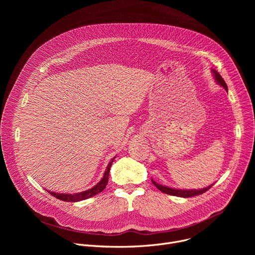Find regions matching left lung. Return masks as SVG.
I'll use <instances>...</instances> for the list:
<instances>
[{"instance_id":"8db88e82","label":"left lung","mask_w":255,"mask_h":255,"mask_svg":"<svg viewBox=\"0 0 255 255\" xmlns=\"http://www.w3.org/2000/svg\"><path fill=\"white\" fill-rule=\"evenodd\" d=\"M213 74H214V77H215V80L216 82L221 85L226 91H228V88H227V85L225 83V81L223 80V78L219 75V72H218L217 70L213 69ZM152 180V184L162 193L164 194H167V195H170V196H176V197H181V198H191V197H195V196H199V195H202L204 194L205 192H207L213 185L207 187V188H204V189H200V190H177V189H172V188H168V187H165V186H161L157 183H155V181L153 179Z\"/></svg>"}]
</instances>
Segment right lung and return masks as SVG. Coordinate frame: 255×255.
<instances>
[{"label":"right lung","instance_id":"add662e5","mask_svg":"<svg viewBox=\"0 0 255 255\" xmlns=\"http://www.w3.org/2000/svg\"><path fill=\"white\" fill-rule=\"evenodd\" d=\"M116 157H113L112 160L109 162L106 171L104 173V176L102 177V179L99 181V183L93 187L92 189L82 192V193H77V194H59V193H54V192H48L51 196L55 197L56 199L60 200V201H64V202H80L83 200H87L89 198H92L96 195H98L99 193L103 192L104 189L106 188L107 184H108V180H109V172H110V168L112 166V163L114 161Z\"/></svg>","mask_w":255,"mask_h":255}]
</instances>
